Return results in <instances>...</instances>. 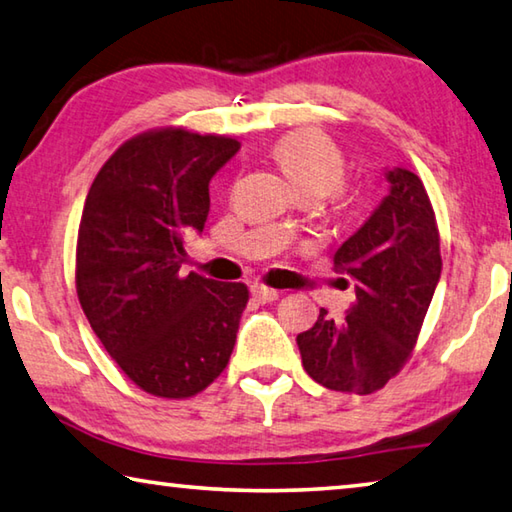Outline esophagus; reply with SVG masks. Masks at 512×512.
<instances>
[{
  "mask_svg": "<svg viewBox=\"0 0 512 512\" xmlns=\"http://www.w3.org/2000/svg\"><path fill=\"white\" fill-rule=\"evenodd\" d=\"M250 293H253V298L259 302H273L277 300V296H280L275 289H268L264 284H253V287H250Z\"/></svg>",
  "mask_w": 512,
  "mask_h": 512,
  "instance_id": "obj_1",
  "label": "esophagus"
}]
</instances>
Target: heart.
Returning <instances> with one entry per match:
<instances>
[{
  "instance_id": "1",
  "label": "heart",
  "mask_w": 512,
  "mask_h": 512,
  "mask_svg": "<svg viewBox=\"0 0 512 512\" xmlns=\"http://www.w3.org/2000/svg\"><path fill=\"white\" fill-rule=\"evenodd\" d=\"M273 155L287 178L307 198L325 196L332 203H345L350 185L343 178L345 158L325 133L314 128H296L273 144ZM287 228V221H282Z\"/></svg>"
}]
</instances>
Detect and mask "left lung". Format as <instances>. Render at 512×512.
<instances>
[{
    "mask_svg": "<svg viewBox=\"0 0 512 512\" xmlns=\"http://www.w3.org/2000/svg\"><path fill=\"white\" fill-rule=\"evenodd\" d=\"M391 192L336 250V271L354 280L357 302L343 320L320 309L298 334L307 375L329 391L370 395L409 361L440 280V235L422 180L386 171Z\"/></svg>",
    "mask_w": 512,
    "mask_h": 512,
    "instance_id": "1",
    "label": "left lung"
}]
</instances>
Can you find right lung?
Segmentation results:
<instances>
[{
  "label": "right lung",
  "instance_id": "right-lung-1",
  "mask_svg": "<svg viewBox=\"0 0 512 512\" xmlns=\"http://www.w3.org/2000/svg\"><path fill=\"white\" fill-rule=\"evenodd\" d=\"M239 142L155 128L110 155L85 198L76 293L94 334L155 397L205 391L228 366L248 305L241 282L180 273L187 232H203L210 180Z\"/></svg>",
  "mask_w": 512,
  "mask_h": 512
}]
</instances>
